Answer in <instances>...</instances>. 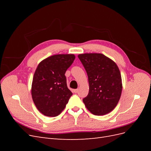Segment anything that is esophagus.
I'll return each instance as SVG.
<instances>
[{"label":"esophagus","mask_w":151,"mask_h":151,"mask_svg":"<svg viewBox=\"0 0 151 151\" xmlns=\"http://www.w3.org/2000/svg\"><path fill=\"white\" fill-rule=\"evenodd\" d=\"M78 91H79L78 89H74V92L75 93H78Z\"/></svg>","instance_id":"obj_1"}]
</instances>
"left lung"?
Instances as JSON below:
<instances>
[{"label": "left lung", "instance_id": "8db88e82", "mask_svg": "<svg viewBox=\"0 0 151 151\" xmlns=\"http://www.w3.org/2000/svg\"><path fill=\"white\" fill-rule=\"evenodd\" d=\"M78 57L88 76L89 93L83 100L86 107L94 115L111 112L122 91L121 74L116 63L102 53H83Z\"/></svg>", "mask_w": 151, "mask_h": 151}]
</instances>
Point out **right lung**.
I'll return each instance as SVG.
<instances>
[{
	"mask_svg": "<svg viewBox=\"0 0 151 151\" xmlns=\"http://www.w3.org/2000/svg\"><path fill=\"white\" fill-rule=\"evenodd\" d=\"M74 54H58L41 62L34 74L31 96L38 111L47 116L60 115L72 95L65 72L74 62Z\"/></svg>",
	"mask_w": 151,
	"mask_h": 151,
	"instance_id": "right-lung-1",
	"label": "right lung"
}]
</instances>
